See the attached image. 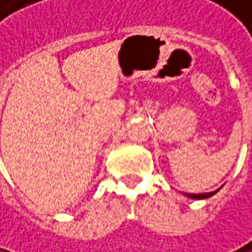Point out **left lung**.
<instances>
[{"instance_id": "left-lung-1", "label": "left lung", "mask_w": 252, "mask_h": 252, "mask_svg": "<svg viewBox=\"0 0 252 252\" xmlns=\"http://www.w3.org/2000/svg\"><path fill=\"white\" fill-rule=\"evenodd\" d=\"M222 188V186H220ZM220 188L217 189V190H214V192H208V193H185L186 197H190V199H196V200H200V199H206V197H211V196H214L215 193H218L219 190H220Z\"/></svg>"}]
</instances>
